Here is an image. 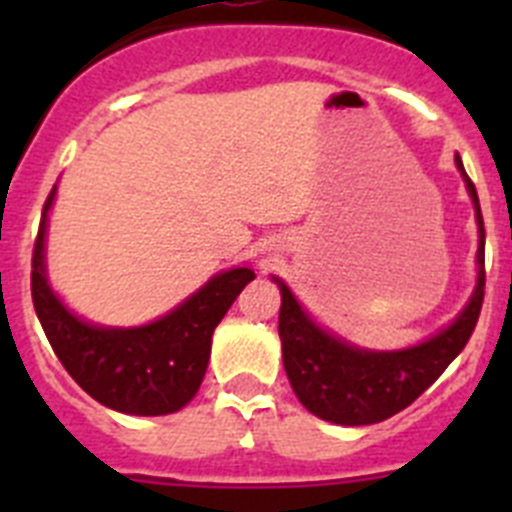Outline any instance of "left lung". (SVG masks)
I'll return each instance as SVG.
<instances>
[{
    "label": "left lung",
    "mask_w": 512,
    "mask_h": 512,
    "mask_svg": "<svg viewBox=\"0 0 512 512\" xmlns=\"http://www.w3.org/2000/svg\"><path fill=\"white\" fill-rule=\"evenodd\" d=\"M456 166L467 182L469 197L477 210L479 277L467 307L456 315L449 328L438 330L433 338L402 351L356 348L312 323L287 284L274 277L282 292L279 338L284 372L297 400L312 415L338 425H372L392 418L418 400L472 338L485 300V223L477 189L464 171L459 153Z\"/></svg>",
    "instance_id": "obj_1"
}]
</instances>
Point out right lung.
<instances>
[{
    "label": "right lung",
    "instance_id": "obj_1",
    "mask_svg": "<svg viewBox=\"0 0 512 512\" xmlns=\"http://www.w3.org/2000/svg\"><path fill=\"white\" fill-rule=\"evenodd\" d=\"M56 197L43 205L33 248V305L58 361L81 390L104 408L128 415H169L182 410L210 361L212 333L256 274L248 266L212 277L189 300L140 328H102L66 310L45 279V223Z\"/></svg>",
    "mask_w": 512,
    "mask_h": 512
}]
</instances>
